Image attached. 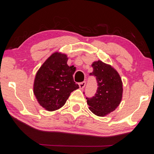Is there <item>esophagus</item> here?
Masks as SVG:
<instances>
[{
    "mask_svg": "<svg viewBox=\"0 0 154 154\" xmlns=\"http://www.w3.org/2000/svg\"><path fill=\"white\" fill-rule=\"evenodd\" d=\"M85 84H86V82H81L79 83V86L80 88V89H83L84 87L85 86Z\"/></svg>",
    "mask_w": 154,
    "mask_h": 154,
    "instance_id": "1",
    "label": "esophagus"
}]
</instances>
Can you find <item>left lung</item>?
Masks as SVG:
<instances>
[{
	"mask_svg": "<svg viewBox=\"0 0 154 154\" xmlns=\"http://www.w3.org/2000/svg\"><path fill=\"white\" fill-rule=\"evenodd\" d=\"M93 72L98 88L94 96L86 98L89 109L98 116L104 117L119 106L122 98L123 88L120 76L111 65L98 60L94 62Z\"/></svg>",
	"mask_w": 154,
	"mask_h": 154,
	"instance_id": "obj_1",
	"label": "left lung"
}]
</instances>
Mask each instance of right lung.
I'll list each match as a JSON object with an SVG mask.
<instances>
[{"mask_svg":"<svg viewBox=\"0 0 154 154\" xmlns=\"http://www.w3.org/2000/svg\"><path fill=\"white\" fill-rule=\"evenodd\" d=\"M67 61L66 54L55 52L36 72L33 92L39 105L47 111L61 108L71 93L79 88L72 77L75 68L69 66Z\"/></svg>","mask_w":154,"mask_h":154,"instance_id":"add662e5","label":"right lung"}]
</instances>
